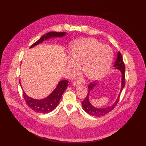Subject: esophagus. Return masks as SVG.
Masks as SVG:
<instances>
[{"mask_svg": "<svg viewBox=\"0 0 146 146\" xmlns=\"http://www.w3.org/2000/svg\"><path fill=\"white\" fill-rule=\"evenodd\" d=\"M73 86L74 87H77L78 86H80V82L79 81H75V82H73Z\"/></svg>", "mask_w": 146, "mask_h": 146, "instance_id": "1", "label": "esophagus"}]
</instances>
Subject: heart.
<instances>
[{
	"instance_id": "b5f03b06",
	"label": "heart",
	"mask_w": 146,
	"mask_h": 146,
	"mask_svg": "<svg viewBox=\"0 0 146 146\" xmlns=\"http://www.w3.org/2000/svg\"><path fill=\"white\" fill-rule=\"evenodd\" d=\"M70 61L66 70L70 75H75L82 65V73L90 81H95L105 77L110 68L113 52L111 48L102 44L94 38L78 40L69 48Z\"/></svg>"
}]
</instances>
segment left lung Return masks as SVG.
<instances>
[{
  "mask_svg": "<svg viewBox=\"0 0 146 146\" xmlns=\"http://www.w3.org/2000/svg\"><path fill=\"white\" fill-rule=\"evenodd\" d=\"M114 67L115 68V70L117 69L121 73V90L119 91V93L115 100V101L114 102L113 105L111 106H109L108 107L103 108H97L94 106L90 100V95L91 91H92L94 88L96 87V86L98 84V83H91L90 86H88V94L84 99V100L82 102V107L87 113L90 114L92 116L95 117H100L105 115L111 111L113 109L115 108L116 105L117 104V102H118L120 94L121 93L123 88L125 87V65L123 62L122 57L119 52H118L117 55V58L116 59V61L115 62V64Z\"/></svg>",
  "mask_w": 146,
  "mask_h": 146,
  "instance_id": "8db88e82",
  "label": "left lung"
}]
</instances>
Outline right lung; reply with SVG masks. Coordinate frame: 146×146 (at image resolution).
Returning <instances> with one entry per match:
<instances>
[{"label":"right lung","mask_w":146,"mask_h":146,"mask_svg":"<svg viewBox=\"0 0 146 146\" xmlns=\"http://www.w3.org/2000/svg\"><path fill=\"white\" fill-rule=\"evenodd\" d=\"M66 35V32H50L42 37H41L37 41L33 44L30 48L42 43L44 41L47 40L53 37H62ZM69 81L66 80L59 81L55 89L46 98L42 99H36L28 96L23 90V96L28 106L33 110L37 113L46 114L53 111L58 106L59 100L64 91L67 89ZM19 84L23 90L19 80Z\"/></svg>","instance_id":"1"}]
</instances>
